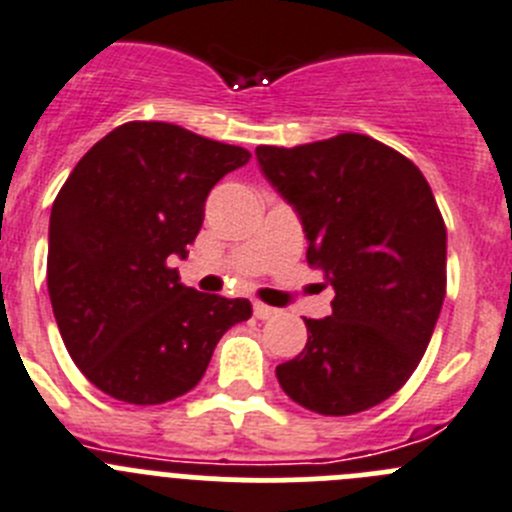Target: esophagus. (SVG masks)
<instances>
[{"instance_id": "1", "label": "esophagus", "mask_w": 512, "mask_h": 512, "mask_svg": "<svg viewBox=\"0 0 512 512\" xmlns=\"http://www.w3.org/2000/svg\"><path fill=\"white\" fill-rule=\"evenodd\" d=\"M252 313H255V318H260V321H267V318H272V315L278 313V310L270 308V305H265V303H255L252 305Z\"/></svg>"}]
</instances>
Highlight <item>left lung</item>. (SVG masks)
I'll return each instance as SVG.
<instances>
[{"label":"left lung","instance_id":"1","mask_svg":"<svg viewBox=\"0 0 512 512\" xmlns=\"http://www.w3.org/2000/svg\"><path fill=\"white\" fill-rule=\"evenodd\" d=\"M262 174L293 204L308 265L326 275L331 315L275 369L300 407L366 412L407 384L447 293V229L422 171L364 133L293 148L257 146Z\"/></svg>","mask_w":512,"mask_h":512}]
</instances>
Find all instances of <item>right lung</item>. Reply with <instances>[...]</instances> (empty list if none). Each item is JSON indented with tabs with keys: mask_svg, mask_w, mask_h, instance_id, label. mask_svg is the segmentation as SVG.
<instances>
[{
	"mask_svg": "<svg viewBox=\"0 0 512 512\" xmlns=\"http://www.w3.org/2000/svg\"><path fill=\"white\" fill-rule=\"evenodd\" d=\"M242 146L174 123L113 128L78 161L50 214L47 290L70 358L126 404H164L202 381L250 300L197 293L171 267L197 240L212 186Z\"/></svg>",
	"mask_w": 512,
	"mask_h": 512,
	"instance_id": "add662e5",
	"label": "right lung"
}]
</instances>
